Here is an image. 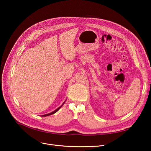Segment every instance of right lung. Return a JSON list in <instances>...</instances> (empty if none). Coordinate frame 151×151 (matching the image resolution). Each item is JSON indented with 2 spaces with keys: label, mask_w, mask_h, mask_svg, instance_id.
<instances>
[{
  "label": "right lung",
  "mask_w": 151,
  "mask_h": 151,
  "mask_svg": "<svg viewBox=\"0 0 151 151\" xmlns=\"http://www.w3.org/2000/svg\"><path fill=\"white\" fill-rule=\"evenodd\" d=\"M63 104H64V103H63ZM63 104L62 105V106H60V107H58V108H57V109H55V111H53V112H52V113H48V114H47V115H43L42 116H49V115H52V114H54V113H56V112H57V111L58 110V109H60V108H61V107H62V106H63Z\"/></svg>",
  "instance_id": "1"
}]
</instances>
